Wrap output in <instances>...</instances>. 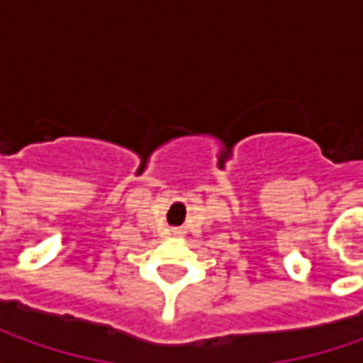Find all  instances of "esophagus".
I'll use <instances>...</instances> for the list:
<instances>
[{
	"instance_id": "obj_1",
	"label": "esophagus",
	"mask_w": 363,
	"mask_h": 363,
	"mask_svg": "<svg viewBox=\"0 0 363 363\" xmlns=\"http://www.w3.org/2000/svg\"><path fill=\"white\" fill-rule=\"evenodd\" d=\"M175 234H179V230H175Z\"/></svg>"
}]
</instances>
